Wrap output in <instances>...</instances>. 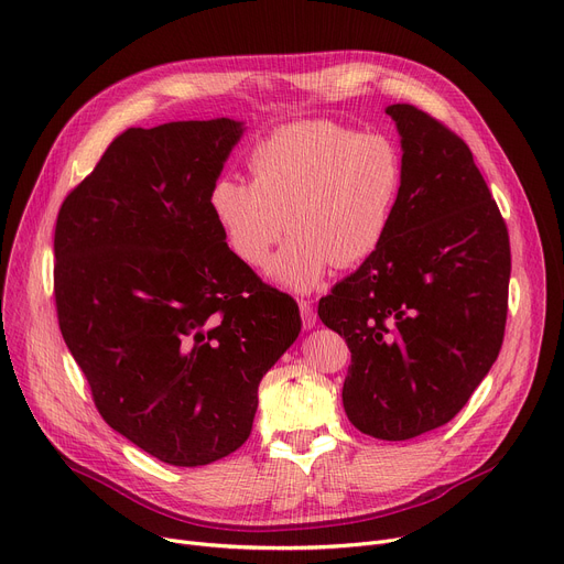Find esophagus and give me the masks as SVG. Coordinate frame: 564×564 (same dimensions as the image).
Returning <instances> with one entry per match:
<instances>
[{
	"label": "esophagus",
	"mask_w": 564,
	"mask_h": 564,
	"mask_svg": "<svg viewBox=\"0 0 564 564\" xmlns=\"http://www.w3.org/2000/svg\"><path fill=\"white\" fill-rule=\"evenodd\" d=\"M299 311H302V322H304V328H313L317 317H315V311H313V304L308 302V299H302L299 302Z\"/></svg>",
	"instance_id": "esophagus-1"
}]
</instances>
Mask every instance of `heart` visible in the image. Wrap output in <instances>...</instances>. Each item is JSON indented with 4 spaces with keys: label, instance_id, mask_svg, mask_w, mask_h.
I'll use <instances>...</instances> for the list:
<instances>
[{
    "label": "heart",
    "instance_id": "heart-1",
    "mask_svg": "<svg viewBox=\"0 0 564 564\" xmlns=\"http://www.w3.org/2000/svg\"><path fill=\"white\" fill-rule=\"evenodd\" d=\"M251 181L217 176L208 208L229 249L251 270L308 292L335 265L356 268L388 238L403 185V161L383 133H358L328 120L274 129L247 154Z\"/></svg>",
    "mask_w": 564,
    "mask_h": 564
}]
</instances>
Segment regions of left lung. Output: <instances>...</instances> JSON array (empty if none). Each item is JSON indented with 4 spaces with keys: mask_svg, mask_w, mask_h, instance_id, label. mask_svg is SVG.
<instances>
[{
    "mask_svg": "<svg viewBox=\"0 0 564 564\" xmlns=\"http://www.w3.org/2000/svg\"><path fill=\"white\" fill-rule=\"evenodd\" d=\"M403 185L379 251L319 299L351 351L349 422L410 440L452 422L495 365L508 317V227L467 142L412 104H392Z\"/></svg>",
    "mask_w": 564,
    "mask_h": 564,
    "instance_id": "8db88e82",
    "label": "left lung"
}]
</instances>
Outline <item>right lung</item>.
<instances>
[{"label": "right lung", "mask_w": 564, "mask_h": 564, "mask_svg": "<svg viewBox=\"0 0 564 564\" xmlns=\"http://www.w3.org/2000/svg\"><path fill=\"white\" fill-rule=\"evenodd\" d=\"M240 133L227 118L127 129L56 217L58 326L95 408L176 467L245 444L262 377L302 330L208 208Z\"/></svg>", "instance_id": "obj_1"}]
</instances>
